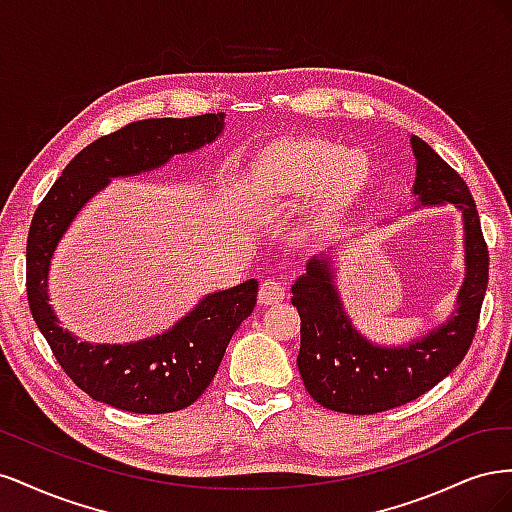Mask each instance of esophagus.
Masks as SVG:
<instances>
[{
    "instance_id": "esophagus-1",
    "label": "esophagus",
    "mask_w": 512,
    "mask_h": 512,
    "mask_svg": "<svg viewBox=\"0 0 512 512\" xmlns=\"http://www.w3.org/2000/svg\"><path fill=\"white\" fill-rule=\"evenodd\" d=\"M284 297H286V288L277 280H265L260 284L258 299L262 305H277L284 301Z\"/></svg>"
}]
</instances>
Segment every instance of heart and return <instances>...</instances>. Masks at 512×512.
Segmentation results:
<instances>
[{
  "instance_id": "1",
  "label": "heart",
  "mask_w": 512,
  "mask_h": 512,
  "mask_svg": "<svg viewBox=\"0 0 512 512\" xmlns=\"http://www.w3.org/2000/svg\"><path fill=\"white\" fill-rule=\"evenodd\" d=\"M374 183V162L363 149L303 138L262 149L254 160L247 188L262 213L301 207L303 230L314 239H331Z\"/></svg>"
}]
</instances>
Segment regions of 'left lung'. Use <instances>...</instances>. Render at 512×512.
<instances>
[{
    "mask_svg": "<svg viewBox=\"0 0 512 512\" xmlns=\"http://www.w3.org/2000/svg\"><path fill=\"white\" fill-rule=\"evenodd\" d=\"M414 209L453 205L463 220V277L455 309L442 324L401 346H382L354 327L337 290L335 260L312 256L292 286L301 316L297 365L307 393L320 406L346 414H376L404 406L444 380L466 356L489 280V252L476 203L455 170L418 136Z\"/></svg>",
    "mask_w": 512,
    "mask_h": 512,
    "instance_id": "left-lung-1",
    "label": "left lung"
}]
</instances>
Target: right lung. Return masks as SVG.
<instances>
[{"instance_id":"obj_1","label":"right lung","mask_w":512,"mask_h":512,"mask_svg":"<svg viewBox=\"0 0 512 512\" xmlns=\"http://www.w3.org/2000/svg\"><path fill=\"white\" fill-rule=\"evenodd\" d=\"M224 113L128 123L87 145L38 205L27 237V301L61 369L91 399L134 414L192 406L211 384L230 337L254 312L258 282L205 294L173 327L130 344H89L59 327L49 303L51 260L79 211L115 177L162 168L177 153L213 143Z\"/></svg>"}]
</instances>
